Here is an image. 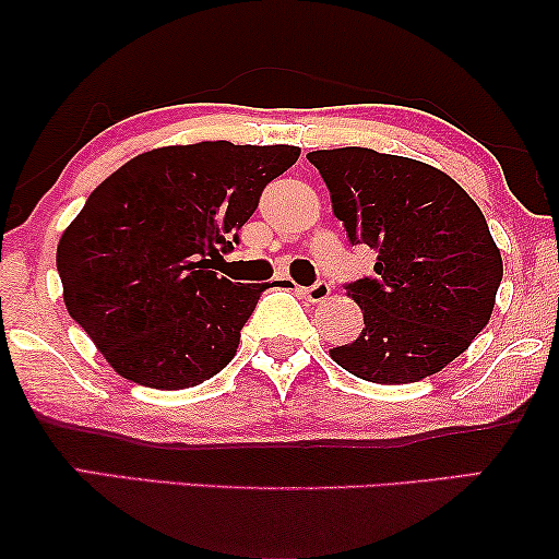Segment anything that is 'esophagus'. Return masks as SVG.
<instances>
[{"mask_svg": "<svg viewBox=\"0 0 559 559\" xmlns=\"http://www.w3.org/2000/svg\"><path fill=\"white\" fill-rule=\"evenodd\" d=\"M300 295H302L308 302H323V300H328V295H331V285H328L325 280H318L316 285L302 287Z\"/></svg>", "mask_w": 559, "mask_h": 559, "instance_id": "34e87169", "label": "esophagus"}]
</instances>
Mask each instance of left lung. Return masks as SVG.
I'll list each match as a JSON object with an SVG mask.
<instances>
[{"label":"left lung","mask_w":559,"mask_h":559,"mask_svg":"<svg viewBox=\"0 0 559 559\" xmlns=\"http://www.w3.org/2000/svg\"><path fill=\"white\" fill-rule=\"evenodd\" d=\"M350 243L377 249L346 285L364 331L333 361L373 384H412L463 354L491 320L503 277L484 213L438 167L366 147L308 152Z\"/></svg>","instance_id":"obj_1"}]
</instances>
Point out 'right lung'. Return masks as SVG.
Here are the masks:
<instances>
[{
  "label": "right lung",
  "mask_w": 559,
  "mask_h": 559,
  "mask_svg": "<svg viewBox=\"0 0 559 559\" xmlns=\"http://www.w3.org/2000/svg\"><path fill=\"white\" fill-rule=\"evenodd\" d=\"M300 157L289 144L198 142L150 150L88 195L58 241L71 318L114 371L152 389L216 377L270 282L218 277L266 182Z\"/></svg>",
  "instance_id": "right-lung-1"
}]
</instances>
